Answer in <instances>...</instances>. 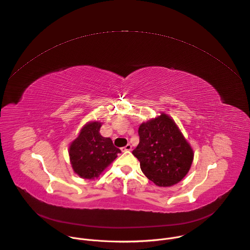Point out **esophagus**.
Segmentation results:
<instances>
[{"label": "esophagus", "mask_w": 250, "mask_h": 250, "mask_svg": "<svg viewBox=\"0 0 250 250\" xmlns=\"http://www.w3.org/2000/svg\"><path fill=\"white\" fill-rule=\"evenodd\" d=\"M129 150H131V146H130L129 144H127L125 146L122 147V151H123V152H125V151H129Z\"/></svg>", "instance_id": "34e87169"}]
</instances>
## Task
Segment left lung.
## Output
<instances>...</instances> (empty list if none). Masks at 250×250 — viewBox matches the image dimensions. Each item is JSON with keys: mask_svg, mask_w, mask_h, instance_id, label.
<instances>
[{"mask_svg": "<svg viewBox=\"0 0 250 250\" xmlns=\"http://www.w3.org/2000/svg\"><path fill=\"white\" fill-rule=\"evenodd\" d=\"M140 144L132 154L145 175L158 187H171L188 172L193 151L173 120L162 113L139 127Z\"/></svg>", "mask_w": 250, "mask_h": 250, "instance_id": "obj_1", "label": "left lung"}]
</instances>
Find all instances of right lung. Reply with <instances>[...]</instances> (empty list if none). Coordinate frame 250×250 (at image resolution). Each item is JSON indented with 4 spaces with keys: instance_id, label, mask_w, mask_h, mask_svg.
<instances>
[{
    "instance_id": "1",
    "label": "right lung",
    "mask_w": 250,
    "mask_h": 250,
    "mask_svg": "<svg viewBox=\"0 0 250 250\" xmlns=\"http://www.w3.org/2000/svg\"><path fill=\"white\" fill-rule=\"evenodd\" d=\"M101 126L99 122L85 125L71 144V165L74 171L83 178L98 177L121 153V149L113 146L109 138L102 137Z\"/></svg>"
}]
</instances>
